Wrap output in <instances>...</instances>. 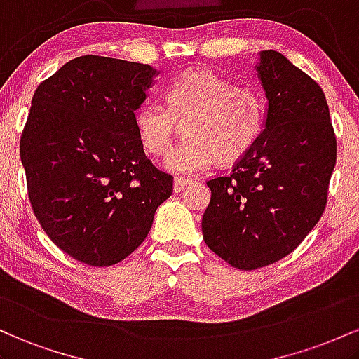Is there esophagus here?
<instances>
[{"label":"esophagus","instance_id":"1","mask_svg":"<svg viewBox=\"0 0 359 359\" xmlns=\"http://www.w3.org/2000/svg\"><path fill=\"white\" fill-rule=\"evenodd\" d=\"M188 183H190V180L181 178V176H178V178H175V184H172V188H175L176 193H180V191H183L184 188H187Z\"/></svg>","mask_w":359,"mask_h":359}]
</instances>
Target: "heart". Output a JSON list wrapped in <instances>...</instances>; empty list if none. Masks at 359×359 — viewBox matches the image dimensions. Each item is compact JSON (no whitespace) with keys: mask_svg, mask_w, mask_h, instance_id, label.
Returning a JSON list of instances; mask_svg holds the SVG:
<instances>
[{"mask_svg":"<svg viewBox=\"0 0 359 359\" xmlns=\"http://www.w3.org/2000/svg\"><path fill=\"white\" fill-rule=\"evenodd\" d=\"M181 123H188L181 146L166 166L176 172L205 171L219 158H243L263 130L264 102L251 88L237 86L205 69L181 72L168 88V103L147 100L135 110V130L151 154L161 156L175 142Z\"/></svg>","mask_w":359,"mask_h":359,"instance_id":"obj_1","label":"heart"}]
</instances>
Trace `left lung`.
<instances>
[{"label":"left lung","instance_id":"obj_1","mask_svg":"<svg viewBox=\"0 0 359 359\" xmlns=\"http://www.w3.org/2000/svg\"><path fill=\"white\" fill-rule=\"evenodd\" d=\"M268 98L266 127L231 175L208 180L205 244L237 269L288 256L327 205L337 142L322 88L276 50L257 66Z\"/></svg>","mask_w":359,"mask_h":359}]
</instances>
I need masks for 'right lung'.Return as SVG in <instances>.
<instances>
[{
	"label": "right lung",
	"mask_w": 359,
	"mask_h": 359,
	"mask_svg": "<svg viewBox=\"0 0 359 359\" xmlns=\"http://www.w3.org/2000/svg\"><path fill=\"white\" fill-rule=\"evenodd\" d=\"M156 69L81 55L39 84L20 139L28 198L43 232L79 263L103 268L135 251L172 193L144 152L135 110Z\"/></svg>",
	"instance_id": "obj_1"
}]
</instances>
